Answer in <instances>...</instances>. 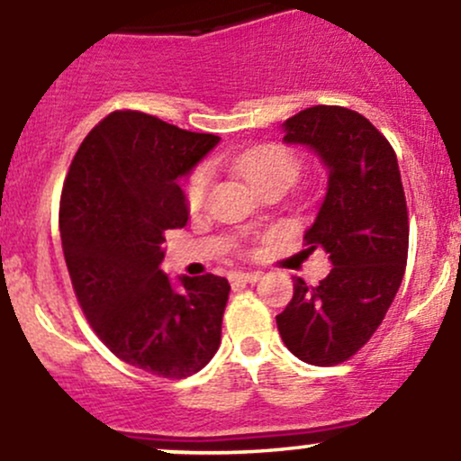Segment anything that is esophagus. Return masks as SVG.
I'll return each mask as SVG.
<instances>
[{
    "mask_svg": "<svg viewBox=\"0 0 461 461\" xmlns=\"http://www.w3.org/2000/svg\"><path fill=\"white\" fill-rule=\"evenodd\" d=\"M261 279V272H235L232 281L235 284H257Z\"/></svg>",
    "mask_w": 461,
    "mask_h": 461,
    "instance_id": "obj_1",
    "label": "esophagus"
}]
</instances>
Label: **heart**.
Listing matches in <instances>:
<instances>
[{
  "mask_svg": "<svg viewBox=\"0 0 461 461\" xmlns=\"http://www.w3.org/2000/svg\"><path fill=\"white\" fill-rule=\"evenodd\" d=\"M235 169L240 176L255 186L257 191L266 189L272 185L290 186L292 182L299 177L301 171V158L294 151L288 149L279 142H261V145L250 147V149L241 151L240 156L232 160ZM212 185V173L209 167H197L193 169L185 185V202L186 209L191 212L202 211L206 204Z\"/></svg>",
  "mask_w": 461,
  "mask_h": 461,
  "instance_id": "b5f03b06",
  "label": "heart"
}]
</instances>
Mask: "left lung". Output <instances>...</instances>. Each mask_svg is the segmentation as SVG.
Listing matches in <instances>:
<instances>
[{"label":"left lung","mask_w":461,"mask_h":461,"mask_svg":"<svg viewBox=\"0 0 461 461\" xmlns=\"http://www.w3.org/2000/svg\"><path fill=\"white\" fill-rule=\"evenodd\" d=\"M284 131L285 142L310 147L330 169L328 193L303 240L310 252H328L331 270L319 285L296 276L276 328L296 358L331 367L374 336L402 284L407 200L393 147L363 113L314 105L288 118Z\"/></svg>","instance_id":"8db88e82"}]
</instances>
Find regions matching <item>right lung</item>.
<instances>
[{
    "label": "right lung",
    "mask_w": 461,
    "mask_h": 461,
    "mask_svg": "<svg viewBox=\"0 0 461 461\" xmlns=\"http://www.w3.org/2000/svg\"><path fill=\"white\" fill-rule=\"evenodd\" d=\"M220 136L136 110L103 118L74 156L59 226L83 314L112 354L160 378H186L215 356L230 285L224 276L160 270L165 232L189 220L177 177Z\"/></svg>",
    "instance_id": "right-lung-1"
}]
</instances>
